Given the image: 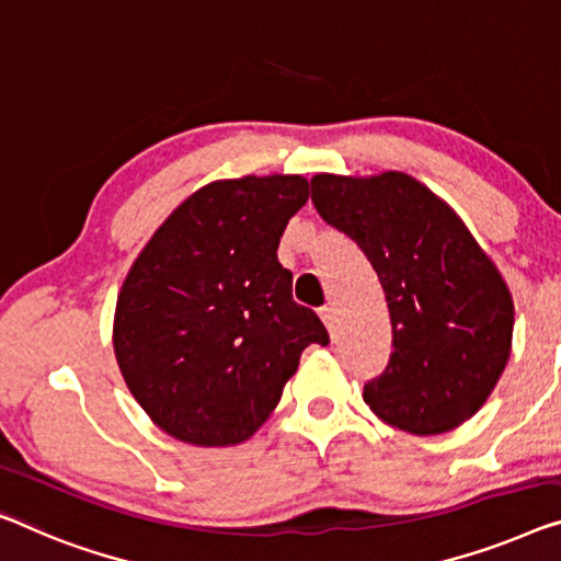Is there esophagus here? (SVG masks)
I'll return each instance as SVG.
<instances>
[{
	"mask_svg": "<svg viewBox=\"0 0 561 561\" xmlns=\"http://www.w3.org/2000/svg\"><path fill=\"white\" fill-rule=\"evenodd\" d=\"M320 317H322L324 328H328L330 332H334V324H337V309H334L332 305H324L320 309Z\"/></svg>",
	"mask_w": 561,
	"mask_h": 561,
	"instance_id": "34e87169",
	"label": "esophagus"
}]
</instances>
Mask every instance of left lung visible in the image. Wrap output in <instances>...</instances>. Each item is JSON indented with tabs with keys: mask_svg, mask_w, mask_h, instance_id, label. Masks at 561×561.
<instances>
[{
	"mask_svg": "<svg viewBox=\"0 0 561 561\" xmlns=\"http://www.w3.org/2000/svg\"><path fill=\"white\" fill-rule=\"evenodd\" d=\"M317 214L360 247L386 291L392 353L365 382L370 411L400 431H454L504 373L514 302L494 262L443 201L398 171L320 173Z\"/></svg>",
	"mask_w": 561,
	"mask_h": 561,
	"instance_id": "left-lung-1",
	"label": "left lung"
}]
</instances>
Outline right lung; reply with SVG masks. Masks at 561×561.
Instances as JSON below:
<instances>
[{
    "instance_id": "1",
    "label": "right lung",
    "mask_w": 561,
    "mask_h": 561,
    "mask_svg": "<svg viewBox=\"0 0 561 561\" xmlns=\"http://www.w3.org/2000/svg\"><path fill=\"white\" fill-rule=\"evenodd\" d=\"M302 175L208 183L153 233L123 282L115 357L158 428L194 446L247 440L277 408L302 350L330 334L291 299L279 237Z\"/></svg>"
}]
</instances>
